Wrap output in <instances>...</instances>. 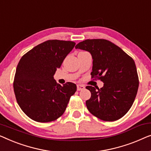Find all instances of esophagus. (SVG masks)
<instances>
[{
	"label": "esophagus",
	"mask_w": 151,
	"mask_h": 151,
	"mask_svg": "<svg viewBox=\"0 0 151 151\" xmlns=\"http://www.w3.org/2000/svg\"><path fill=\"white\" fill-rule=\"evenodd\" d=\"M85 89V86H83V85H77V90L80 91Z\"/></svg>",
	"instance_id": "esophagus-1"
}]
</instances>
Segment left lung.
Returning <instances> with one entry per match:
<instances>
[{"label": "left lung", "mask_w": 151, "mask_h": 151, "mask_svg": "<svg viewBox=\"0 0 151 151\" xmlns=\"http://www.w3.org/2000/svg\"><path fill=\"white\" fill-rule=\"evenodd\" d=\"M75 48L90 52L93 59L92 78L104 83L101 89L86 87L91 92V98L86 101L89 111L109 122L123 117L132 106L139 87L134 60L107 40H86Z\"/></svg>", "instance_id": "left-lung-1"}]
</instances>
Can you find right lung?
Wrapping results in <instances>:
<instances>
[{"label":"right lung","instance_id":"1","mask_svg":"<svg viewBox=\"0 0 151 151\" xmlns=\"http://www.w3.org/2000/svg\"><path fill=\"white\" fill-rule=\"evenodd\" d=\"M75 42L52 40L38 44L24 54L16 68L14 90L17 103L32 120L48 122L64 113L76 86L57 83V68L73 49Z\"/></svg>","mask_w":151,"mask_h":151}]
</instances>
